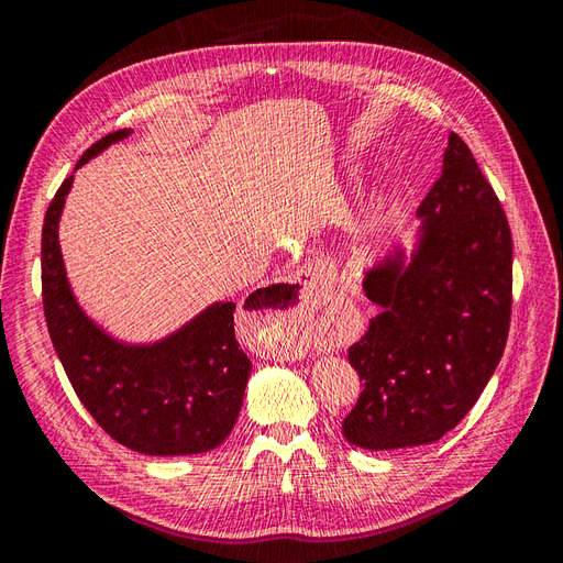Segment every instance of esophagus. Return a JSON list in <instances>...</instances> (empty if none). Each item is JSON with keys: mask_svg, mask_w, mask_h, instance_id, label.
<instances>
[{"mask_svg": "<svg viewBox=\"0 0 563 563\" xmlns=\"http://www.w3.org/2000/svg\"><path fill=\"white\" fill-rule=\"evenodd\" d=\"M319 291H323V275H321V272H319L317 267H308V269L302 272V277H300L298 284H296V294H294L291 302H288L284 310H275V312H272V308H269L267 317L284 319V321L288 323V331L282 333L279 340H277V345H279L286 354L291 352V350L296 347V343H298V331L294 329V323H296L298 319H302V317H308V314L314 310V302L319 300ZM282 296H284V291H269L265 298H267V300H277V298H282Z\"/></svg>", "mask_w": 563, "mask_h": 563, "instance_id": "obj_1", "label": "esophagus"}]
</instances>
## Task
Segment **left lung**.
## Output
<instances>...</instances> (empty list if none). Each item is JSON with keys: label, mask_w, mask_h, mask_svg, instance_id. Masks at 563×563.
I'll return each mask as SVG.
<instances>
[{"label": "left lung", "mask_w": 563, "mask_h": 563, "mask_svg": "<svg viewBox=\"0 0 563 563\" xmlns=\"http://www.w3.org/2000/svg\"><path fill=\"white\" fill-rule=\"evenodd\" d=\"M420 240L366 272L378 305L347 360L364 389L343 434L368 451L444 437L496 371L512 314V232L470 147L451 131L444 168L422 199Z\"/></svg>", "instance_id": "left-lung-1"}]
</instances>
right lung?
Masks as SVG:
<instances>
[{
	"label": "right lung",
	"mask_w": 563,
	"mask_h": 563,
	"mask_svg": "<svg viewBox=\"0 0 563 563\" xmlns=\"http://www.w3.org/2000/svg\"><path fill=\"white\" fill-rule=\"evenodd\" d=\"M93 143L75 168L126 139ZM73 178L51 199L42 228V300L51 343L79 401L117 444L145 455L207 453L232 432L251 360L236 343L234 302H216L152 345H124L81 312L65 277L58 220Z\"/></svg>",
	"instance_id": "obj_1"
}]
</instances>
